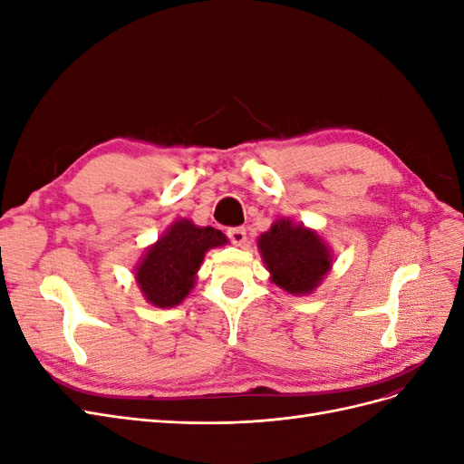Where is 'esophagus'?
<instances>
[{
  "label": "esophagus",
  "mask_w": 464,
  "mask_h": 464,
  "mask_svg": "<svg viewBox=\"0 0 464 464\" xmlns=\"http://www.w3.org/2000/svg\"><path fill=\"white\" fill-rule=\"evenodd\" d=\"M227 236H228V240H230L234 246H244V244H246V228H244V227L228 228V230H227Z\"/></svg>",
  "instance_id": "esophagus-1"
}]
</instances>
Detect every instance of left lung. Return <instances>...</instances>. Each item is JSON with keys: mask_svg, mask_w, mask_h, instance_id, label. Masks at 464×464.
I'll return each instance as SVG.
<instances>
[{"mask_svg": "<svg viewBox=\"0 0 464 464\" xmlns=\"http://www.w3.org/2000/svg\"><path fill=\"white\" fill-rule=\"evenodd\" d=\"M259 249L273 283L290 294H310L331 269L321 237L290 220H278L259 237Z\"/></svg>", "mask_w": 464, "mask_h": 464, "instance_id": "left-lung-1", "label": "left lung"}]
</instances>
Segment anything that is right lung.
<instances>
[{"label":"right lung","instance_id":"obj_1","mask_svg":"<svg viewBox=\"0 0 464 464\" xmlns=\"http://www.w3.org/2000/svg\"><path fill=\"white\" fill-rule=\"evenodd\" d=\"M222 244H227V236L220 230L176 220L137 266L135 278L145 298L159 307L178 305L193 288L205 251Z\"/></svg>","mask_w":464,"mask_h":464}]
</instances>
